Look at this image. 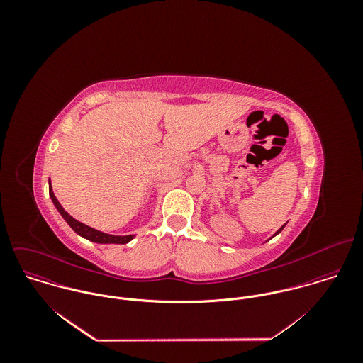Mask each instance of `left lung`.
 <instances>
[{
    "label": "left lung",
    "mask_w": 363,
    "mask_h": 363,
    "mask_svg": "<svg viewBox=\"0 0 363 363\" xmlns=\"http://www.w3.org/2000/svg\"><path fill=\"white\" fill-rule=\"evenodd\" d=\"M284 226H285V225H284ZM284 226H282V228H281V229H279V230H278V232H277V233H275V235H278V233H279V232H281V230H282V229H284Z\"/></svg>",
    "instance_id": "1"
}]
</instances>
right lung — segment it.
<instances>
[{
	"instance_id": "add662e5",
	"label": "right lung",
	"mask_w": 363,
	"mask_h": 363,
	"mask_svg": "<svg viewBox=\"0 0 363 363\" xmlns=\"http://www.w3.org/2000/svg\"><path fill=\"white\" fill-rule=\"evenodd\" d=\"M49 194L52 197V203L57 208V211L61 213V216L65 219V222L72 228L74 232H77L79 236L95 242V243H117V245H125L128 243L134 236L128 235V236H113V235H107L101 230H96L94 228H89L86 225H84L82 222H78L77 219H74L67 211H64V208L61 207V204L58 203V200L55 199L54 193L52 190V183H49Z\"/></svg>"
}]
</instances>
